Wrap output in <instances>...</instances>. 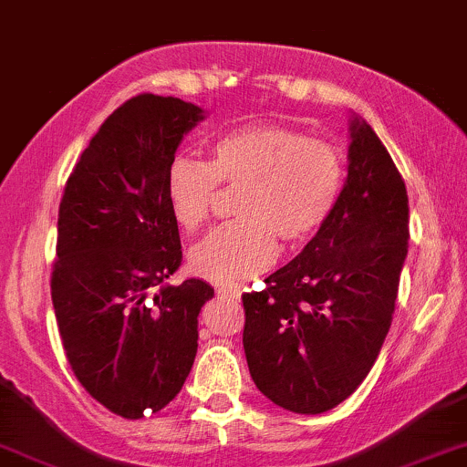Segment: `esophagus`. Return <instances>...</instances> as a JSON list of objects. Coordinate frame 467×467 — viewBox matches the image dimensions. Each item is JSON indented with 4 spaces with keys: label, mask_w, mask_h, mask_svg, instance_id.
Masks as SVG:
<instances>
[{
    "label": "esophagus",
    "mask_w": 467,
    "mask_h": 467,
    "mask_svg": "<svg viewBox=\"0 0 467 467\" xmlns=\"http://www.w3.org/2000/svg\"><path fill=\"white\" fill-rule=\"evenodd\" d=\"M217 295L228 296V298H241V292L233 290V288H217Z\"/></svg>",
    "instance_id": "esophagus-1"
}]
</instances>
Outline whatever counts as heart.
Wrapping results in <instances>:
<instances>
[{
  "label": "heart",
  "instance_id": "1",
  "mask_svg": "<svg viewBox=\"0 0 467 467\" xmlns=\"http://www.w3.org/2000/svg\"><path fill=\"white\" fill-rule=\"evenodd\" d=\"M344 179V155L333 142L282 126H247L223 134L209 164L172 161L166 198L179 228L194 233L213 211L217 183L245 185L241 222L213 230L190 252L196 275L237 285L275 263L277 237L290 245L316 237L337 207Z\"/></svg>",
  "mask_w": 467,
  "mask_h": 467
}]
</instances>
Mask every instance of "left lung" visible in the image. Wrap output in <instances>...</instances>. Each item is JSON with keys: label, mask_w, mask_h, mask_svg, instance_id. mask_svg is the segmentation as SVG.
I'll use <instances>...</instances> for the list:
<instances>
[{"label": "left lung", "mask_w": 467, "mask_h": 467, "mask_svg": "<svg viewBox=\"0 0 467 467\" xmlns=\"http://www.w3.org/2000/svg\"><path fill=\"white\" fill-rule=\"evenodd\" d=\"M406 183L352 115L348 177L333 215L296 258L244 295V348L260 393L296 414L348 400L374 368L408 256Z\"/></svg>", "instance_id": "1"}]
</instances>
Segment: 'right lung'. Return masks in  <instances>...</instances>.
<instances>
[{
	"instance_id": "1",
	"label": "right lung",
	"mask_w": 467,
	"mask_h": 467,
	"mask_svg": "<svg viewBox=\"0 0 467 467\" xmlns=\"http://www.w3.org/2000/svg\"><path fill=\"white\" fill-rule=\"evenodd\" d=\"M204 110L140 93L89 140L67 179L51 296L67 363L93 400L142 419L175 400L194 365L198 314L213 288L182 266L166 175Z\"/></svg>"
}]
</instances>
